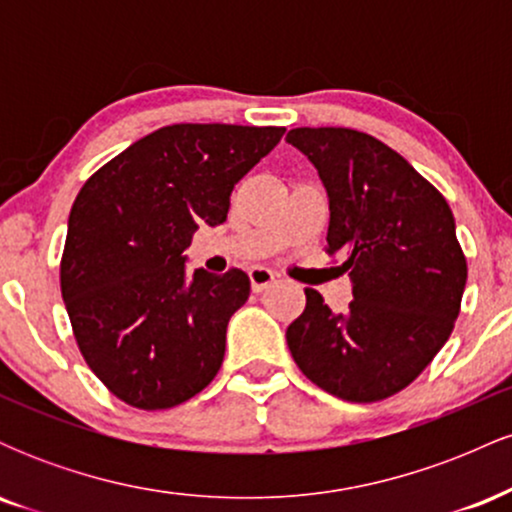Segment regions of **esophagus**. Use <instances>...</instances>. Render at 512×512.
I'll list each match as a JSON object with an SVG mask.
<instances>
[{"label": "esophagus", "mask_w": 512, "mask_h": 512, "mask_svg": "<svg viewBox=\"0 0 512 512\" xmlns=\"http://www.w3.org/2000/svg\"><path fill=\"white\" fill-rule=\"evenodd\" d=\"M248 274H250V286H252V291H255V293H262L264 289H269V286H272L276 281L274 272H269V269H264V267H252Z\"/></svg>", "instance_id": "esophagus-1"}]
</instances>
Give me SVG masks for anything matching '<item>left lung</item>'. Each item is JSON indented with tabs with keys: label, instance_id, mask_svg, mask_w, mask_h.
I'll list each match as a JSON object with an SVG mask.
<instances>
[{
	"label": "left lung",
	"instance_id": "obj_1",
	"mask_svg": "<svg viewBox=\"0 0 512 512\" xmlns=\"http://www.w3.org/2000/svg\"><path fill=\"white\" fill-rule=\"evenodd\" d=\"M330 197L325 252L349 269L354 301L334 315L315 289L286 330L305 378L346 402H380L414 383L460 315L467 257L436 187L395 149L349 127H296Z\"/></svg>",
	"mask_w": 512,
	"mask_h": 512
}]
</instances>
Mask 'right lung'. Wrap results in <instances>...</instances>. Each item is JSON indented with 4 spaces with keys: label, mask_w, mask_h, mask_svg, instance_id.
Returning a JSON list of instances; mask_svg holds the SVG:
<instances>
[{
    "label": "right lung",
    "mask_w": 512,
    "mask_h": 512,
    "mask_svg": "<svg viewBox=\"0 0 512 512\" xmlns=\"http://www.w3.org/2000/svg\"><path fill=\"white\" fill-rule=\"evenodd\" d=\"M284 127L168 125L110 158L69 214L60 286L81 356L117 399L170 409L219 373L231 315L248 301L240 269L185 276L182 250L219 226L231 192Z\"/></svg>",
    "instance_id": "1"
}]
</instances>
